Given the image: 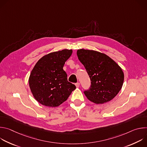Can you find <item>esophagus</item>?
<instances>
[{
	"label": "esophagus",
	"mask_w": 147,
	"mask_h": 147,
	"mask_svg": "<svg viewBox=\"0 0 147 147\" xmlns=\"http://www.w3.org/2000/svg\"><path fill=\"white\" fill-rule=\"evenodd\" d=\"M75 85H76L77 88H78L80 87V83L79 82H77V83L75 84Z\"/></svg>",
	"instance_id": "esophagus-1"
}]
</instances>
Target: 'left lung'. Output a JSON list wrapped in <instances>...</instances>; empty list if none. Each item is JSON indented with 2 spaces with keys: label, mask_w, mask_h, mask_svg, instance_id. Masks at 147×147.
Segmentation results:
<instances>
[{
  "label": "left lung",
  "mask_w": 147,
  "mask_h": 147,
  "mask_svg": "<svg viewBox=\"0 0 147 147\" xmlns=\"http://www.w3.org/2000/svg\"><path fill=\"white\" fill-rule=\"evenodd\" d=\"M77 55L91 80L90 89L84 92L87 98L96 104L113 99L124 81L121 67L107 55L95 51L81 49L77 50Z\"/></svg>",
  "instance_id": "8db88e82"
}]
</instances>
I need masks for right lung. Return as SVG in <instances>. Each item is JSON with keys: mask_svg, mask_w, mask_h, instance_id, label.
Instances as JSON below:
<instances>
[{"mask_svg": "<svg viewBox=\"0 0 147 147\" xmlns=\"http://www.w3.org/2000/svg\"><path fill=\"white\" fill-rule=\"evenodd\" d=\"M71 49L50 53L35 64L29 77V86L35 99L40 104L56 107L66 101L76 87L67 81L63 69Z\"/></svg>", "mask_w": 147, "mask_h": 147, "instance_id": "obj_1", "label": "right lung"}]
</instances>
